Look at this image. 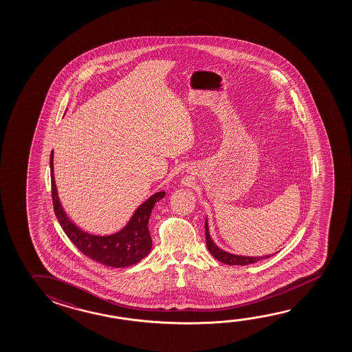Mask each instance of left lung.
<instances>
[{
    "instance_id": "obj_1",
    "label": "left lung",
    "mask_w": 352,
    "mask_h": 352,
    "mask_svg": "<svg viewBox=\"0 0 352 352\" xmlns=\"http://www.w3.org/2000/svg\"><path fill=\"white\" fill-rule=\"evenodd\" d=\"M205 236H206V245H208V252L212 254L213 258L225 263L227 265H249V264H254L260 260L267 259L270 258L271 255H266V256H241V255H236V254L227 253L225 250L219 249L214 243H213L210 233H208V221L205 222Z\"/></svg>"
}]
</instances>
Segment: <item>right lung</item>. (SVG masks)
Instances as JSON below:
<instances>
[{
	"label": "right lung",
	"mask_w": 352,
	"mask_h": 352,
	"mask_svg": "<svg viewBox=\"0 0 352 352\" xmlns=\"http://www.w3.org/2000/svg\"><path fill=\"white\" fill-rule=\"evenodd\" d=\"M54 153L50 155V175H52V196L54 211L58 223L63 227L66 236L75 244L80 252L89 259L111 267H125L133 265L144 259L150 253L152 247L148 219L152 208L160 201L164 191H160L151 196L148 200L140 205L135 211L130 222L120 232L111 236H94L80 230L66 216L61 204L58 201V190L54 179Z\"/></svg>",
	"instance_id": "1"
}]
</instances>
